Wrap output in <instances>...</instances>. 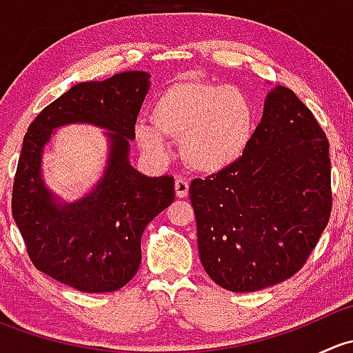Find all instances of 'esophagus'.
<instances>
[{
    "mask_svg": "<svg viewBox=\"0 0 353 353\" xmlns=\"http://www.w3.org/2000/svg\"><path fill=\"white\" fill-rule=\"evenodd\" d=\"M174 190H176L177 198H186L188 193H190V184L183 177H177L176 183H174Z\"/></svg>",
    "mask_w": 353,
    "mask_h": 353,
    "instance_id": "34e87169",
    "label": "esophagus"
}]
</instances>
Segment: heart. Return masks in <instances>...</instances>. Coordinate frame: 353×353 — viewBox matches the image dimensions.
I'll list each match as a JSON object with an SVG mask.
<instances>
[{
    "instance_id": "1",
    "label": "heart",
    "mask_w": 353,
    "mask_h": 353,
    "mask_svg": "<svg viewBox=\"0 0 353 353\" xmlns=\"http://www.w3.org/2000/svg\"><path fill=\"white\" fill-rule=\"evenodd\" d=\"M152 124L134 126V141L155 160L172 155L167 138L181 140L183 160L198 172L215 174L236 163L252 134V105L236 87L176 81L155 99Z\"/></svg>"
}]
</instances>
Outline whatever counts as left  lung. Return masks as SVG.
Returning a JSON list of instances; mask_svg holds the SVG:
<instances>
[{
  "mask_svg": "<svg viewBox=\"0 0 353 353\" xmlns=\"http://www.w3.org/2000/svg\"><path fill=\"white\" fill-rule=\"evenodd\" d=\"M190 199L199 259L216 285L256 292L290 279L330 220L325 131L290 88L276 85L243 157L194 179Z\"/></svg>",
  "mask_w": 353,
  "mask_h": 353,
  "instance_id": "8db88e82",
  "label": "left lung"
}]
</instances>
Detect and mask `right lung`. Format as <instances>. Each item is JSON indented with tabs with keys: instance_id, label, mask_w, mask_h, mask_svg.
Returning a JSON list of instances; mask_svg holds the SVG:
<instances>
[{
	"instance_id": "1",
	"label": "right lung",
	"mask_w": 353,
	"mask_h": 353,
	"mask_svg": "<svg viewBox=\"0 0 353 353\" xmlns=\"http://www.w3.org/2000/svg\"><path fill=\"white\" fill-rule=\"evenodd\" d=\"M148 88L147 71L78 83L42 109L25 133L13 183V220L35 268L80 292L126 285L141 263L145 227L176 196L172 177L143 176L130 163V141ZM68 123H92L108 138L101 179L74 202L59 199L41 176L45 145Z\"/></svg>"
}]
</instances>
